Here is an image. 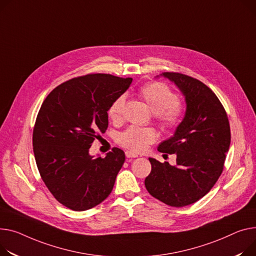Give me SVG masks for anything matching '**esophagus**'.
Wrapping results in <instances>:
<instances>
[{"instance_id":"1","label":"esophagus","mask_w":256,"mask_h":256,"mask_svg":"<svg viewBox=\"0 0 256 256\" xmlns=\"http://www.w3.org/2000/svg\"><path fill=\"white\" fill-rule=\"evenodd\" d=\"M126 158H137L138 156V154H136V153H134V152H132V151H126Z\"/></svg>"}]
</instances>
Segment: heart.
Segmentation results:
<instances>
[{"mask_svg":"<svg viewBox=\"0 0 256 256\" xmlns=\"http://www.w3.org/2000/svg\"><path fill=\"white\" fill-rule=\"evenodd\" d=\"M139 94L151 112L156 114V120L164 130L177 128L183 115V107L178 102L177 94L166 84L162 82L147 83L140 88ZM124 96H119L113 100L108 115L114 122L120 119L124 106ZM158 134L153 128L130 126L118 136V142L132 151H142L154 142Z\"/></svg>","mask_w":256,"mask_h":256,"instance_id":"b5f03b06","label":"heart"}]
</instances>
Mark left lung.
<instances>
[{"instance_id": "1", "label": "left lung", "mask_w": 256, "mask_h": 256, "mask_svg": "<svg viewBox=\"0 0 256 256\" xmlns=\"http://www.w3.org/2000/svg\"><path fill=\"white\" fill-rule=\"evenodd\" d=\"M160 76L179 88L186 110L173 137L158 147L160 152L175 153L176 164L149 158L151 172L145 186L166 205L184 207L207 194L222 173L230 144V122L216 94L200 80L171 72Z\"/></svg>"}]
</instances>
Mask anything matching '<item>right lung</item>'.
<instances>
[{"mask_svg":"<svg viewBox=\"0 0 256 256\" xmlns=\"http://www.w3.org/2000/svg\"><path fill=\"white\" fill-rule=\"evenodd\" d=\"M132 78L92 74L73 78L51 92L40 108L32 132L39 173L54 196L66 208L85 211L111 194L126 160L114 147L104 158L90 148L98 132L108 128V110Z\"/></svg>","mask_w":256,"mask_h":256,"instance_id":"add662e5","label":"right lung"}]
</instances>
